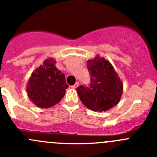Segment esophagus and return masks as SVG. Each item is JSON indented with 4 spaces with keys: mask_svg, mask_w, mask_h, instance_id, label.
<instances>
[{
    "mask_svg": "<svg viewBox=\"0 0 157 157\" xmlns=\"http://www.w3.org/2000/svg\"><path fill=\"white\" fill-rule=\"evenodd\" d=\"M79 86V82H76V83L74 85H73V86H71V88L73 89H76L77 87V86Z\"/></svg>",
    "mask_w": 157,
    "mask_h": 157,
    "instance_id": "34e87169",
    "label": "esophagus"
}]
</instances>
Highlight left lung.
I'll return each instance as SVG.
<instances>
[{
  "mask_svg": "<svg viewBox=\"0 0 157 157\" xmlns=\"http://www.w3.org/2000/svg\"><path fill=\"white\" fill-rule=\"evenodd\" d=\"M87 68L90 84L77 88L83 105L95 112L106 111L116 105L121 99L123 83L112 64L97 55L87 61Z\"/></svg>",
  "mask_w": 157,
  "mask_h": 157,
  "instance_id": "obj_1",
  "label": "left lung"
}]
</instances>
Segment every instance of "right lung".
I'll return each instance as SVG.
<instances>
[{"mask_svg": "<svg viewBox=\"0 0 157 157\" xmlns=\"http://www.w3.org/2000/svg\"><path fill=\"white\" fill-rule=\"evenodd\" d=\"M53 59H47L32 74L27 85L28 96L39 108L56 105L65 94L68 85L65 75L57 69Z\"/></svg>", "mask_w": 157, "mask_h": 157, "instance_id": "right-lung-1", "label": "right lung"}]
</instances>
